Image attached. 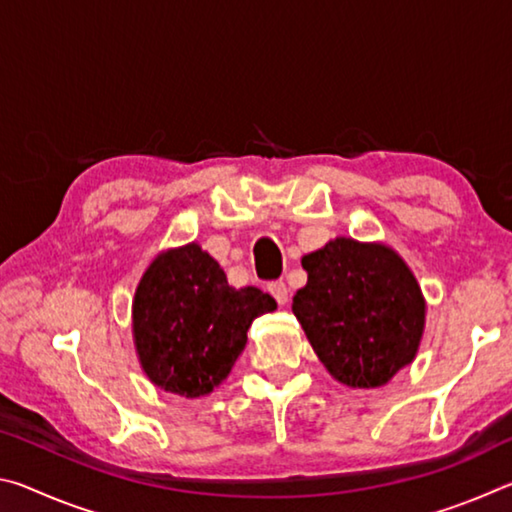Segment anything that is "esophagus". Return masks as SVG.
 <instances>
[{"mask_svg":"<svg viewBox=\"0 0 512 512\" xmlns=\"http://www.w3.org/2000/svg\"><path fill=\"white\" fill-rule=\"evenodd\" d=\"M268 293L277 300V305H287L289 302V287L282 280L268 284Z\"/></svg>","mask_w":512,"mask_h":512,"instance_id":"obj_1","label":"esophagus"}]
</instances>
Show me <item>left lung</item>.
I'll return each instance as SVG.
<instances>
[{"mask_svg": "<svg viewBox=\"0 0 512 512\" xmlns=\"http://www.w3.org/2000/svg\"><path fill=\"white\" fill-rule=\"evenodd\" d=\"M293 314L329 375L379 388L420 350L427 300L409 264L381 241L336 237L302 257Z\"/></svg>", "mask_w": 512, "mask_h": 512, "instance_id": "obj_1", "label": "left lung"}]
</instances>
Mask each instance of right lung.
<instances>
[{
	"label": "right lung",
	"mask_w": 512,
	"mask_h": 512,
	"mask_svg": "<svg viewBox=\"0 0 512 512\" xmlns=\"http://www.w3.org/2000/svg\"><path fill=\"white\" fill-rule=\"evenodd\" d=\"M277 302L235 289L219 262L192 241L155 255L133 298V341L144 375L180 397L210 395L230 375L257 316Z\"/></svg>",
	"instance_id": "add662e5"
}]
</instances>
